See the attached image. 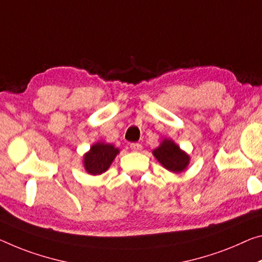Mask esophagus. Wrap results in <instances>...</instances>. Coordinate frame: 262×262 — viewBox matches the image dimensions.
<instances>
[{
  "instance_id": "1",
  "label": "esophagus",
  "mask_w": 262,
  "mask_h": 262,
  "mask_svg": "<svg viewBox=\"0 0 262 262\" xmlns=\"http://www.w3.org/2000/svg\"><path fill=\"white\" fill-rule=\"evenodd\" d=\"M130 149H132V151H141L142 150V146H141V144H139V143H132L130 144Z\"/></svg>"
}]
</instances>
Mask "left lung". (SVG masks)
<instances>
[{"label":"left lung","mask_w":262,"mask_h":262,"mask_svg":"<svg viewBox=\"0 0 262 262\" xmlns=\"http://www.w3.org/2000/svg\"><path fill=\"white\" fill-rule=\"evenodd\" d=\"M152 155L162 164V167L173 173L184 171L190 163L189 154L182 150L171 139L162 140L160 146L152 150Z\"/></svg>","instance_id":"left-lung-1"}]
</instances>
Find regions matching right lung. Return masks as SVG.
Here are the masks:
<instances>
[{"label": "right lung", "mask_w": 262, "mask_h": 262, "mask_svg": "<svg viewBox=\"0 0 262 262\" xmlns=\"http://www.w3.org/2000/svg\"><path fill=\"white\" fill-rule=\"evenodd\" d=\"M119 152V149L113 144L98 141L97 143L92 144L89 151L84 154L82 164L86 172L92 176L101 175L108 170Z\"/></svg>", "instance_id": "1"}]
</instances>
